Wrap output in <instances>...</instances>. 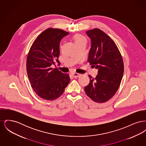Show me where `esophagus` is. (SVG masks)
Wrapping results in <instances>:
<instances>
[{
	"label": "esophagus",
	"mask_w": 146,
	"mask_h": 146,
	"mask_svg": "<svg viewBox=\"0 0 146 146\" xmlns=\"http://www.w3.org/2000/svg\"><path fill=\"white\" fill-rule=\"evenodd\" d=\"M72 75L74 77V78H78V77H79V76H80V74H79V73H72Z\"/></svg>",
	"instance_id": "obj_1"
}]
</instances>
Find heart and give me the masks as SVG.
Instances as JSON below:
<instances>
[{
  "label": "heart",
  "instance_id": "1",
  "mask_svg": "<svg viewBox=\"0 0 146 146\" xmlns=\"http://www.w3.org/2000/svg\"><path fill=\"white\" fill-rule=\"evenodd\" d=\"M74 40L75 44L79 43L81 42H86L85 38L80 35H76L74 37Z\"/></svg>",
  "mask_w": 146,
  "mask_h": 146
}]
</instances>
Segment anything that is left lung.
<instances>
[{
	"instance_id": "obj_1",
	"label": "left lung",
	"mask_w": 146,
	"mask_h": 146,
	"mask_svg": "<svg viewBox=\"0 0 146 146\" xmlns=\"http://www.w3.org/2000/svg\"><path fill=\"white\" fill-rule=\"evenodd\" d=\"M91 40L88 62L98 70L94 78L84 88L86 94L94 101L104 103L113 97L118 90L124 73L121 55L114 41L100 29L86 32Z\"/></svg>"
}]
</instances>
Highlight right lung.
Segmentation results:
<instances>
[{
  "label": "right lung",
  "instance_id": "add662e5",
  "mask_svg": "<svg viewBox=\"0 0 146 146\" xmlns=\"http://www.w3.org/2000/svg\"><path fill=\"white\" fill-rule=\"evenodd\" d=\"M69 33L48 28L39 35L29 51L26 68L28 79L35 93L43 99L60 97L70 82L69 75L52 66H60V42Z\"/></svg>",
  "mask_w": 146,
  "mask_h": 146
}]
</instances>
